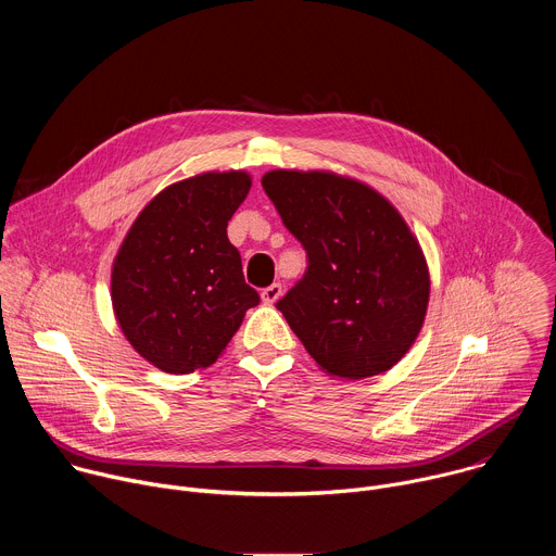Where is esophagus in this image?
Wrapping results in <instances>:
<instances>
[{
  "instance_id": "34e87169",
  "label": "esophagus",
  "mask_w": 556,
  "mask_h": 556,
  "mask_svg": "<svg viewBox=\"0 0 556 556\" xmlns=\"http://www.w3.org/2000/svg\"><path fill=\"white\" fill-rule=\"evenodd\" d=\"M281 294H283V286L281 283H273V286L262 290V301L273 305V303H277L281 299Z\"/></svg>"
}]
</instances>
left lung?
Instances as JSON below:
<instances>
[{"label":"left lung","mask_w":556,"mask_h":556,"mask_svg":"<svg viewBox=\"0 0 556 556\" xmlns=\"http://www.w3.org/2000/svg\"><path fill=\"white\" fill-rule=\"evenodd\" d=\"M286 228L307 251L303 279L277 303L321 371L384 374L416 343L431 277L418 237L380 191L328 169L262 178Z\"/></svg>","instance_id":"1"}]
</instances>
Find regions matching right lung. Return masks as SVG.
Segmentation results:
<instances>
[{
  "label": "right lung",
  "mask_w": 556,
  "mask_h": 556,
  "mask_svg": "<svg viewBox=\"0 0 556 556\" xmlns=\"http://www.w3.org/2000/svg\"><path fill=\"white\" fill-rule=\"evenodd\" d=\"M251 187L244 169L178 180L144 204L123 237L112 309L129 345L161 371L211 367L260 303L226 235Z\"/></svg>",
  "instance_id": "right-lung-1"
}]
</instances>
